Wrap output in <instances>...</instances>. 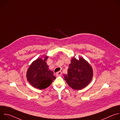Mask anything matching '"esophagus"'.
<instances>
[{
    "instance_id": "obj_1",
    "label": "esophagus",
    "mask_w": 120,
    "mask_h": 120,
    "mask_svg": "<svg viewBox=\"0 0 120 120\" xmlns=\"http://www.w3.org/2000/svg\"><path fill=\"white\" fill-rule=\"evenodd\" d=\"M62 74V72H61V71H59V72H57V73H56V75L57 76H60V75H61Z\"/></svg>"
}]
</instances>
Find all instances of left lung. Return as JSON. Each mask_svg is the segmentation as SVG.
<instances>
[{
  "instance_id": "obj_1",
  "label": "left lung",
  "mask_w": 120,
  "mask_h": 120,
  "mask_svg": "<svg viewBox=\"0 0 120 120\" xmlns=\"http://www.w3.org/2000/svg\"><path fill=\"white\" fill-rule=\"evenodd\" d=\"M64 79L73 89L79 90L86 87L93 77V70L90 64L83 58L78 60L73 57L71 60L67 75Z\"/></svg>"
}]
</instances>
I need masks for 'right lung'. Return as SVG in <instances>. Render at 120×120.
I'll return each mask as SVG.
<instances>
[{
  "label": "right lung",
  "mask_w": 120,
  "mask_h": 120,
  "mask_svg": "<svg viewBox=\"0 0 120 120\" xmlns=\"http://www.w3.org/2000/svg\"><path fill=\"white\" fill-rule=\"evenodd\" d=\"M48 58V56H45L34 61L27 70V81L37 89L42 90L46 88L56 78L53 72L49 69L46 63Z\"/></svg>",
  "instance_id": "add662e5"
}]
</instances>
